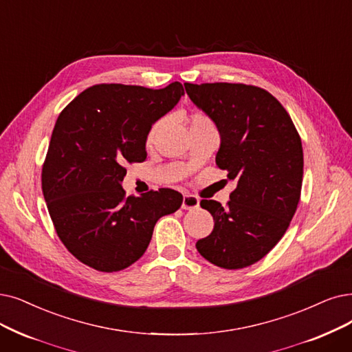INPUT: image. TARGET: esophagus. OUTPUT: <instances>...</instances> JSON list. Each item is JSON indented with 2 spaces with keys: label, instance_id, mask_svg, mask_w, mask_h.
Instances as JSON below:
<instances>
[{
  "label": "esophagus",
  "instance_id": "esophagus-1",
  "mask_svg": "<svg viewBox=\"0 0 352 352\" xmlns=\"http://www.w3.org/2000/svg\"><path fill=\"white\" fill-rule=\"evenodd\" d=\"M199 206V199L193 195H185L184 202H182V209H196Z\"/></svg>",
  "mask_w": 352,
  "mask_h": 352
}]
</instances>
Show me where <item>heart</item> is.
Listing matches in <instances>:
<instances>
[{
    "instance_id": "b5f03b06",
    "label": "heart",
    "mask_w": 352,
    "mask_h": 352,
    "mask_svg": "<svg viewBox=\"0 0 352 352\" xmlns=\"http://www.w3.org/2000/svg\"><path fill=\"white\" fill-rule=\"evenodd\" d=\"M189 129H193V127H201V125H212V122H210V120L206 117V116H204V114H201V112H195V114H192L190 117H189ZM162 121H157V122H154L151 127H150V130H148V133H147V137H146V142H147V144H151L153 143V140L156 138V135H157V133H159V130H160V127H162Z\"/></svg>"
}]
</instances>
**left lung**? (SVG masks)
<instances>
[{
  "instance_id": "8db88e82",
  "label": "left lung",
  "mask_w": 352,
  "mask_h": 352,
  "mask_svg": "<svg viewBox=\"0 0 352 352\" xmlns=\"http://www.w3.org/2000/svg\"><path fill=\"white\" fill-rule=\"evenodd\" d=\"M185 88L215 122L221 137L215 162L236 182L227 206L201 201L215 225L196 248L222 269H244L282 240L296 212L303 177L300 137L283 105L261 88L227 82Z\"/></svg>"
}]
</instances>
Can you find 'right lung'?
I'll return each instance as SVG.
<instances>
[{
	"instance_id": "add662e5",
	"label": "right lung",
	"mask_w": 352,
	"mask_h": 352,
	"mask_svg": "<svg viewBox=\"0 0 352 352\" xmlns=\"http://www.w3.org/2000/svg\"><path fill=\"white\" fill-rule=\"evenodd\" d=\"M185 89L101 83L79 94L54 124L41 189L65 247L98 272L127 269L144 254L156 222L184 196L159 189L129 196L125 164L147 157L151 125L172 111Z\"/></svg>"
}]
</instances>
